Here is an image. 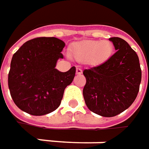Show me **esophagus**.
Listing matches in <instances>:
<instances>
[{
	"label": "esophagus",
	"mask_w": 149,
	"mask_h": 149,
	"mask_svg": "<svg viewBox=\"0 0 149 149\" xmlns=\"http://www.w3.org/2000/svg\"><path fill=\"white\" fill-rule=\"evenodd\" d=\"M82 70H81V69H80V68H77V69H76V74H82Z\"/></svg>",
	"instance_id": "1"
}]
</instances>
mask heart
I'll list each match as a JSON object with an SVG mask.
<instances>
[{"label": "heart", "mask_w": 149, "mask_h": 149, "mask_svg": "<svg viewBox=\"0 0 149 149\" xmlns=\"http://www.w3.org/2000/svg\"><path fill=\"white\" fill-rule=\"evenodd\" d=\"M113 53V45L109 41L84 40L73 45L70 54L78 61L99 65L105 62Z\"/></svg>", "instance_id": "1"}]
</instances>
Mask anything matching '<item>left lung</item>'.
Segmentation results:
<instances>
[{"label":"left lung","instance_id":"obj_1","mask_svg":"<svg viewBox=\"0 0 149 149\" xmlns=\"http://www.w3.org/2000/svg\"><path fill=\"white\" fill-rule=\"evenodd\" d=\"M115 49L105 62L84 70L83 89L90 111L103 117H113L127 109L139 91L142 72L138 54L124 40L109 38Z\"/></svg>","mask_w":149,"mask_h":149}]
</instances>
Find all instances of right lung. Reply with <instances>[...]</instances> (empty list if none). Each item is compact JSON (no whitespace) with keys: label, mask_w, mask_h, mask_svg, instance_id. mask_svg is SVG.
Here are the masks:
<instances>
[{"label":"right lung","mask_w":149,"mask_h":149,"mask_svg":"<svg viewBox=\"0 0 149 149\" xmlns=\"http://www.w3.org/2000/svg\"><path fill=\"white\" fill-rule=\"evenodd\" d=\"M65 46L55 37H37L26 41L13 54L8 86L15 105L22 111L40 116L60 106L65 89L75 75L74 66L67 72L55 69Z\"/></svg>","instance_id":"obj_1"}]
</instances>
